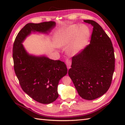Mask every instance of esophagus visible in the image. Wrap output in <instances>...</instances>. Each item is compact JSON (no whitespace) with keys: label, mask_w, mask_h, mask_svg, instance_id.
<instances>
[{"label":"esophagus","mask_w":125,"mask_h":125,"mask_svg":"<svg viewBox=\"0 0 125 125\" xmlns=\"http://www.w3.org/2000/svg\"><path fill=\"white\" fill-rule=\"evenodd\" d=\"M65 63H66V64H67V65L68 69L69 70L70 68V66H71V61L70 60L67 59L65 61Z\"/></svg>","instance_id":"34e87169"}]
</instances>
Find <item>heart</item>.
<instances>
[{
	"label": "heart",
	"instance_id": "obj_1",
	"mask_svg": "<svg viewBox=\"0 0 125 125\" xmlns=\"http://www.w3.org/2000/svg\"><path fill=\"white\" fill-rule=\"evenodd\" d=\"M89 36L90 31L86 26L73 25L56 33L54 42L60 48L67 47L70 44L68 49V54L75 55L83 49Z\"/></svg>",
	"mask_w": 125,
	"mask_h": 125
}]
</instances>
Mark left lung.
<instances>
[{
  "mask_svg": "<svg viewBox=\"0 0 125 125\" xmlns=\"http://www.w3.org/2000/svg\"><path fill=\"white\" fill-rule=\"evenodd\" d=\"M94 28L90 43L72 58L68 71L79 95L91 100L107 91L115 68L114 49L111 39L94 20H85Z\"/></svg>",
  "mask_w": 125,
  "mask_h": 125,
  "instance_id": "1",
  "label": "left lung"
}]
</instances>
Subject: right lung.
Segmentation results:
<instances>
[{"instance_id": "add662e5", "label": "right lung", "mask_w": 125, "mask_h": 125, "mask_svg": "<svg viewBox=\"0 0 125 125\" xmlns=\"http://www.w3.org/2000/svg\"><path fill=\"white\" fill-rule=\"evenodd\" d=\"M55 26L54 21L28 23L18 34L13 47L14 71L21 87L34 100L44 104L58 98V84L67 75V68L60 60L30 55L22 43L31 32L48 34Z\"/></svg>"}]
</instances>
